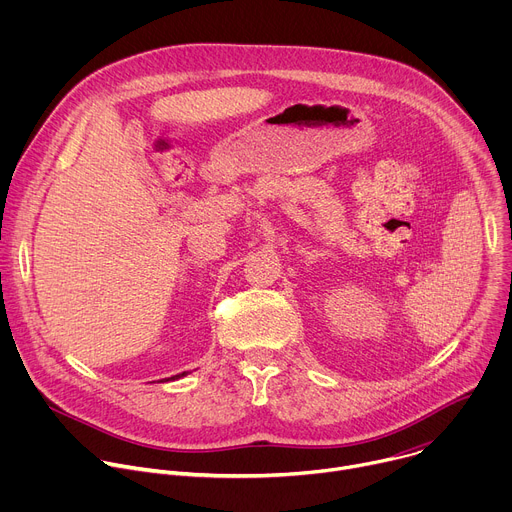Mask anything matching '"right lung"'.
I'll use <instances>...</instances> for the list:
<instances>
[{
	"label": "right lung",
	"mask_w": 512,
	"mask_h": 512,
	"mask_svg": "<svg viewBox=\"0 0 512 512\" xmlns=\"http://www.w3.org/2000/svg\"><path fill=\"white\" fill-rule=\"evenodd\" d=\"M172 379H180V375H176V377H172Z\"/></svg>",
	"instance_id": "obj_1"
}]
</instances>
